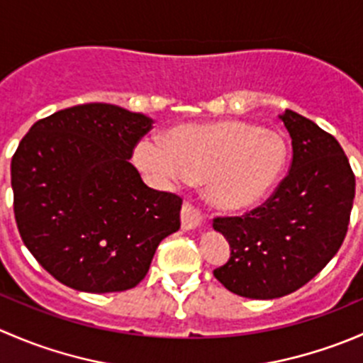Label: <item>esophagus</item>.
<instances>
[{"label": "esophagus", "mask_w": 363, "mask_h": 363, "mask_svg": "<svg viewBox=\"0 0 363 363\" xmlns=\"http://www.w3.org/2000/svg\"><path fill=\"white\" fill-rule=\"evenodd\" d=\"M181 221H182V228L191 230L202 225L203 216L196 205H193L191 202H186L181 208Z\"/></svg>", "instance_id": "obj_1"}]
</instances>
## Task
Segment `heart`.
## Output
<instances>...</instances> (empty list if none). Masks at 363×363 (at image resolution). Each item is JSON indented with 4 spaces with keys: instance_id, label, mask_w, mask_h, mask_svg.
Masks as SVG:
<instances>
[{
    "instance_id": "1",
    "label": "heart",
    "mask_w": 363,
    "mask_h": 363,
    "mask_svg": "<svg viewBox=\"0 0 363 363\" xmlns=\"http://www.w3.org/2000/svg\"><path fill=\"white\" fill-rule=\"evenodd\" d=\"M138 167L158 184L207 181V196L223 211L262 203L279 182L288 147L279 133L244 121L189 124L164 140L144 138L135 149Z\"/></svg>"
}]
</instances>
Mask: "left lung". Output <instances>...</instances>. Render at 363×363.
Returning a JSON list of instances; mask_svg holds the SVG:
<instances>
[{
	"mask_svg": "<svg viewBox=\"0 0 363 363\" xmlns=\"http://www.w3.org/2000/svg\"><path fill=\"white\" fill-rule=\"evenodd\" d=\"M279 119L294 149L286 177L258 207L212 219L232 250L216 279L247 298H277L309 283L339 251L353 207L354 174L334 135L294 111Z\"/></svg>",
	"mask_w": 363,
	"mask_h": 363,
	"instance_id": "8db88e82",
	"label": "left lung"
}]
</instances>
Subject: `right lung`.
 Masks as SVG:
<instances>
[{"instance_id": "obj_1", "label": "right lung", "mask_w": 363, "mask_h": 363, "mask_svg": "<svg viewBox=\"0 0 363 363\" xmlns=\"http://www.w3.org/2000/svg\"><path fill=\"white\" fill-rule=\"evenodd\" d=\"M151 117L84 104L36 121L12 158L23 242L60 283L111 294L135 288L156 247L181 228L182 199L142 181L130 163Z\"/></svg>"}]
</instances>
